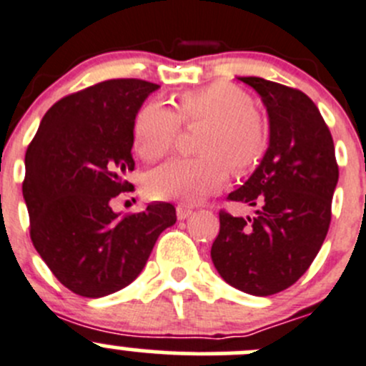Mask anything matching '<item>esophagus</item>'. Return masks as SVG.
Listing matches in <instances>:
<instances>
[{
	"mask_svg": "<svg viewBox=\"0 0 366 366\" xmlns=\"http://www.w3.org/2000/svg\"><path fill=\"white\" fill-rule=\"evenodd\" d=\"M192 212H194V208H190V206H187V204L176 206V215H178L179 220H184L187 217H190Z\"/></svg>",
	"mask_w": 366,
	"mask_h": 366,
	"instance_id": "1",
	"label": "esophagus"
}]
</instances>
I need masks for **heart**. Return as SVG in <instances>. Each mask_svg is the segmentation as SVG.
<instances>
[{"mask_svg":"<svg viewBox=\"0 0 366 366\" xmlns=\"http://www.w3.org/2000/svg\"><path fill=\"white\" fill-rule=\"evenodd\" d=\"M179 122L202 124L197 135L199 157L174 158L153 169L144 188L149 197L197 202L222 188L233 172L254 167L269 146V132L254 101L229 83L187 90L176 99V110L151 101L133 122V149L142 160L167 154L178 135Z\"/></svg>","mask_w":366,"mask_h":366,"instance_id":"obj_1","label":"heart"}]
</instances>
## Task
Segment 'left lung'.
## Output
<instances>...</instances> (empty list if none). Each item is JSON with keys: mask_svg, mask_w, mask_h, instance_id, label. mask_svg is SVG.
I'll return each mask as SVG.
<instances>
[{"mask_svg": "<svg viewBox=\"0 0 366 366\" xmlns=\"http://www.w3.org/2000/svg\"><path fill=\"white\" fill-rule=\"evenodd\" d=\"M238 79L265 104L269 147L251 178L227 195L254 215L219 213L212 262L231 287L267 297L292 287L320 251L338 165L329 128L305 92L256 76Z\"/></svg>", "mask_w": 366, "mask_h": 366, "instance_id": "obj_1", "label": "left lung"}]
</instances>
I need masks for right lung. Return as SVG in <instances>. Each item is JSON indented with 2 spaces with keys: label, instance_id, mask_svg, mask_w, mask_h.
Listing matches in <instances>:
<instances>
[{
  "label": "right lung",
  "instance_id": "add662e5",
  "mask_svg": "<svg viewBox=\"0 0 366 366\" xmlns=\"http://www.w3.org/2000/svg\"><path fill=\"white\" fill-rule=\"evenodd\" d=\"M158 89L142 79H108L71 94L46 112L28 146L23 197L31 242L56 280L81 297L128 287L162 231L176 224L171 202L124 217L110 204L132 188L133 122Z\"/></svg>",
  "mask_w": 366,
  "mask_h": 366
}]
</instances>
